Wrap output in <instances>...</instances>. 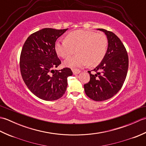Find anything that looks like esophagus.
I'll return each instance as SVG.
<instances>
[{"instance_id":"1","label":"esophagus","mask_w":146,"mask_h":146,"mask_svg":"<svg viewBox=\"0 0 146 146\" xmlns=\"http://www.w3.org/2000/svg\"><path fill=\"white\" fill-rule=\"evenodd\" d=\"M72 71H73L74 75H78V74H79L80 73V71H81L78 69H73Z\"/></svg>"}]
</instances>
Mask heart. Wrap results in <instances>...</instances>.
Instances as JSON below:
<instances>
[{"label":"heart","instance_id":"obj_1","mask_svg":"<svg viewBox=\"0 0 146 146\" xmlns=\"http://www.w3.org/2000/svg\"><path fill=\"white\" fill-rule=\"evenodd\" d=\"M108 40L103 33H97L83 29L76 30L68 33L66 39H58L54 48L60 56L66 58L72 54L76 49L75 56L64 61L69 68L94 67L100 64L107 53Z\"/></svg>","mask_w":146,"mask_h":146}]
</instances>
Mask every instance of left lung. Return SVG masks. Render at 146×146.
I'll use <instances>...</instances> for the list:
<instances>
[{
    "instance_id": "1",
    "label": "left lung",
    "mask_w": 146,
    "mask_h": 146,
    "mask_svg": "<svg viewBox=\"0 0 146 146\" xmlns=\"http://www.w3.org/2000/svg\"><path fill=\"white\" fill-rule=\"evenodd\" d=\"M104 32L108 39L106 55L94 71L88 73L90 82L84 85L86 95L95 101L100 102L117 94L125 82L129 66V58L124 45L111 31L97 29Z\"/></svg>"
}]
</instances>
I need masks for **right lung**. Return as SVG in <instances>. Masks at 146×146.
<instances>
[{"label":"right lung","instance_id":"right-lung-1","mask_svg":"<svg viewBox=\"0 0 146 146\" xmlns=\"http://www.w3.org/2000/svg\"><path fill=\"white\" fill-rule=\"evenodd\" d=\"M68 29L44 28L31 35L24 42L20 70L24 83L34 95L46 101L58 100L66 90L70 68L54 70L61 64L55 51L56 41Z\"/></svg>","mask_w":146,"mask_h":146}]
</instances>
